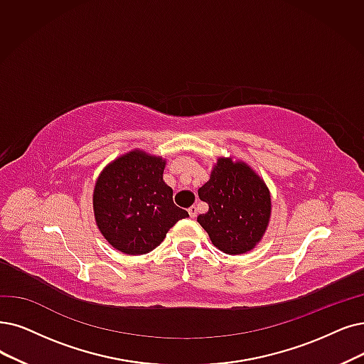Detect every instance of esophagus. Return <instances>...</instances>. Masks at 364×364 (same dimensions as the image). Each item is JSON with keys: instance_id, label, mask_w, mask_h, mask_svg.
<instances>
[{"instance_id": "esophagus-1", "label": "esophagus", "mask_w": 364, "mask_h": 364, "mask_svg": "<svg viewBox=\"0 0 364 364\" xmlns=\"http://www.w3.org/2000/svg\"><path fill=\"white\" fill-rule=\"evenodd\" d=\"M188 213H190L191 218H196V216H197V208H196V206L188 208Z\"/></svg>"}]
</instances>
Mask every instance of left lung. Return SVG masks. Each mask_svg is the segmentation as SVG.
<instances>
[{"instance_id": "obj_1", "label": "left lung", "mask_w": 364, "mask_h": 364, "mask_svg": "<svg viewBox=\"0 0 364 364\" xmlns=\"http://www.w3.org/2000/svg\"><path fill=\"white\" fill-rule=\"evenodd\" d=\"M209 210L197 216L212 243L228 255L252 251L270 223L272 198L263 178L245 161L220 156L198 190Z\"/></svg>"}]
</instances>
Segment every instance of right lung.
<instances>
[{"mask_svg":"<svg viewBox=\"0 0 364 364\" xmlns=\"http://www.w3.org/2000/svg\"><path fill=\"white\" fill-rule=\"evenodd\" d=\"M164 168L163 156L133 149L100 173L92 194L95 224L116 251L148 254L174 224L190 216L173 203Z\"/></svg>","mask_w":364,"mask_h":364,"instance_id":"add662e5","label":"right lung"}]
</instances>
